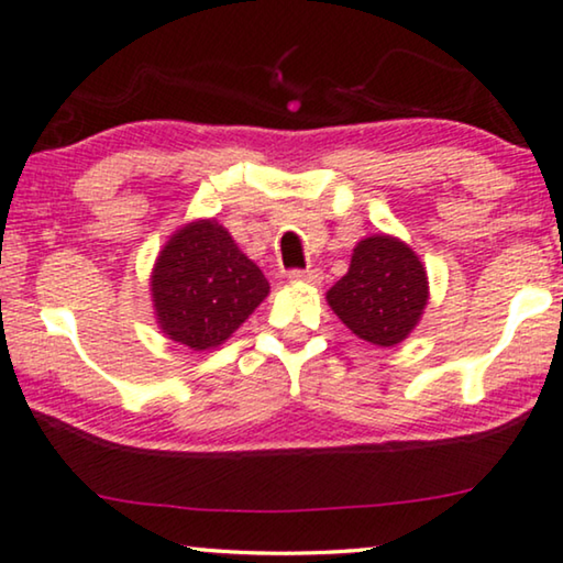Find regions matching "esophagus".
<instances>
[{"instance_id": "esophagus-1", "label": "esophagus", "mask_w": 563, "mask_h": 563, "mask_svg": "<svg viewBox=\"0 0 563 563\" xmlns=\"http://www.w3.org/2000/svg\"><path fill=\"white\" fill-rule=\"evenodd\" d=\"M288 278L292 283H311V285H319L323 280L321 271H316V267H306V271H290Z\"/></svg>"}]
</instances>
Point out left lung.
Masks as SVG:
<instances>
[{"label":"left lung","mask_w":563,"mask_h":563,"mask_svg":"<svg viewBox=\"0 0 563 563\" xmlns=\"http://www.w3.org/2000/svg\"><path fill=\"white\" fill-rule=\"evenodd\" d=\"M327 300L352 334L375 346H395L421 321L429 278L406 242L372 234L357 242L350 271L331 285Z\"/></svg>","instance_id":"left-lung-1"}]
</instances>
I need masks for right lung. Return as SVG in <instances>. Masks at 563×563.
I'll return each mask as SVG.
<instances>
[{
	"label": "right lung",
	"instance_id": "right-lung-1",
	"mask_svg": "<svg viewBox=\"0 0 563 563\" xmlns=\"http://www.w3.org/2000/svg\"><path fill=\"white\" fill-rule=\"evenodd\" d=\"M150 290L163 334L203 352L224 344L250 319L271 283L219 221L199 219L165 242Z\"/></svg>",
	"mask_w": 563,
	"mask_h": 563
}]
</instances>
